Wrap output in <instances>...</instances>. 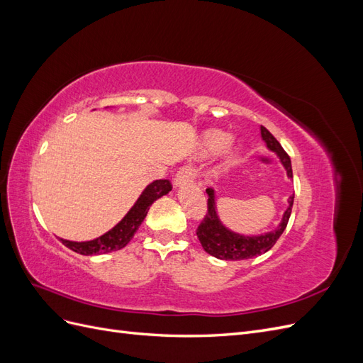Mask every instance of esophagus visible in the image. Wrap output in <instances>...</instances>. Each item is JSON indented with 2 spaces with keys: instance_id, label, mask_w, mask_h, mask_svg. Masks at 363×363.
Returning a JSON list of instances; mask_svg holds the SVG:
<instances>
[{
  "instance_id": "34e87169",
  "label": "esophagus",
  "mask_w": 363,
  "mask_h": 363,
  "mask_svg": "<svg viewBox=\"0 0 363 363\" xmlns=\"http://www.w3.org/2000/svg\"><path fill=\"white\" fill-rule=\"evenodd\" d=\"M195 175H196V171L192 167H183L177 171V174H175L174 184L180 186L183 183H189L195 179Z\"/></svg>"
}]
</instances>
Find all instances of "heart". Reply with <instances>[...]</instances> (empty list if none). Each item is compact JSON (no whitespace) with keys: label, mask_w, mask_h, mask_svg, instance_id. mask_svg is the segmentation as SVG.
<instances>
[{"label":"heart","mask_w":363,"mask_h":363,"mask_svg":"<svg viewBox=\"0 0 363 363\" xmlns=\"http://www.w3.org/2000/svg\"><path fill=\"white\" fill-rule=\"evenodd\" d=\"M230 142H232V135L227 133V131H208L204 139V150L207 155H219V152H223L228 148Z\"/></svg>","instance_id":"b5f03b06"}]
</instances>
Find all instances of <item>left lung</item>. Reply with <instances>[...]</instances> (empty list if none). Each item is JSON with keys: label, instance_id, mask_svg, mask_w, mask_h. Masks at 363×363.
<instances>
[{"label": "left lung", "instance_id": "left-lung-1", "mask_svg": "<svg viewBox=\"0 0 363 363\" xmlns=\"http://www.w3.org/2000/svg\"><path fill=\"white\" fill-rule=\"evenodd\" d=\"M260 133L263 140H265L267 147L271 151L277 152L283 167L288 171V177L292 179V167H291V159L288 156V152L283 150L280 142L274 138L263 125L260 127ZM206 192L208 195L207 211L204 218L201 219L199 228H196V236H199L206 252L223 260H245L250 257H257L263 255V252L269 251L274 245H276L279 238L284 232V228H286L291 212H292L294 195L289 196L288 211L284 212L281 223L276 230H272V232H268L260 236H242V235L230 232L228 228H225L221 224V221H219L216 215L213 189L207 188Z\"/></svg>", "mask_w": 363, "mask_h": 363}]
</instances>
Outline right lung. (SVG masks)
<instances>
[{
	"label": "right lung",
	"mask_w": 363,
	"mask_h": 363,
	"mask_svg": "<svg viewBox=\"0 0 363 363\" xmlns=\"http://www.w3.org/2000/svg\"><path fill=\"white\" fill-rule=\"evenodd\" d=\"M172 189V184L169 180H156L148 184L145 191L142 192L139 200L135 206L130 208V212L123 218V221L118 223L112 230L100 238L94 240H87V242H72V240L60 239L63 245H67L69 250L80 252L83 256H92V255H103V252H111L124 248L130 239L135 236L139 225L144 221L150 206L155 203L160 196L167 195Z\"/></svg>",
	"instance_id": "1"
}]
</instances>
